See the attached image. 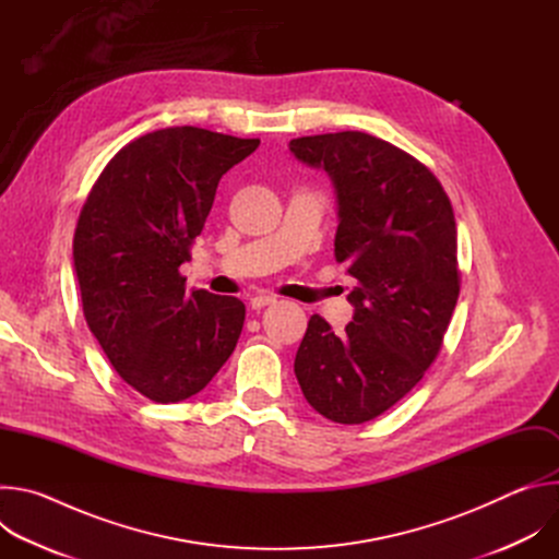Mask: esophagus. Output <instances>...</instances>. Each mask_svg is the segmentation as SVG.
Listing matches in <instances>:
<instances>
[{
  "label": "esophagus",
  "mask_w": 559,
  "mask_h": 559,
  "mask_svg": "<svg viewBox=\"0 0 559 559\" xmlns=\"http://www.w3.org/2000/svg\"><path fill=\"white\" fill-rule=\"evenodd\" d=\"M276 302V296H270V294H257L250 298V305L252 309H261V307H267V305H274Z\"/></svg>",
  "instance_id": "34e87169"
}]
</instances>
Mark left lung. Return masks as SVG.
<instances>
[{"label":"left lung","instance_id":"1","mask_svg":"<svg viewBox=\"0 0 559 559\" xmlns=\"http://www.w3.org/2000/svg\"><path fill=\"white\" fill-rule=\"evenodd\" d=\"M298 162L323 168L338 199L334 254L356 287L345 334L313 313L294 373L307 403L360 425L405 397L436 360L460 294L451 201L418 158L365 132L289 141Z\"/></svg>","mask_w":559,"mask_h":559}]
</instances>
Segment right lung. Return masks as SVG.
I'll return each mask as SVG.
<instances>
[{
  "mask_svg": "<svg viewBox=\"0 0 559 559\" xmlns=\"http://www.w3.org/2000/svg\"><path fill=\"white\" fill-rule=\"evenodd\" d=\"M194 126L123 145L79 214L72 261L91 332L117 373L154 403L199 393L231 356L246 305L186 292L181 263L221 177L259 147Z\"/></svg>",
  "mask_w": 559,
  "mask_h": 559,
  "instance_id": "obj_1",
  "label": "right lung"
}]
</instances>
